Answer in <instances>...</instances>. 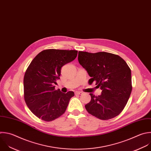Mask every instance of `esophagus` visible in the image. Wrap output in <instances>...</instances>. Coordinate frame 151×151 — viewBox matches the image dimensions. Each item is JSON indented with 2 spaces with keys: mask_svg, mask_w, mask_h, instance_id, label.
<instances>
[{
  "mask_svg": "<svg viewBox=\"0 0 151 151\" xmlns=\"http://www.w3.org/2000/svg\"><path fill=\"white\" fill-rule=\"evenodd\" d=\"M75 94L82 95V94H83V92H81V91H76V92H75Z\"/></svg>",
  "mask_w": 151,
  "mask_h": 151,
  "instance_id": "1",
  "label": "esophagus"
}]
</instances>
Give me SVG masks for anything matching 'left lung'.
<instances>
[{"label":"left lung","instance_id":"left-lung-1","mask_svg":"<svg viewBox=\"0 0 151 151\" xmlns=\"http://www.w3.org/2000/svg\"><path fill=\"white\" fill-rule=\"evenodd\" d=\"M78 61L91 78L96 87L102 90L85 107L91 115L101 120H109L118 116L126 106L132 92L131 70L119 56L107 53L79 52Z\"/></svg>","mask_w":151,"mask_h":151}]
</instances>
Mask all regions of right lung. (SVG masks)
Instances as JSON below:
<instances>
[{"instance_id": "right-lung-1", "label": "right lung", "mask_w": 151, "mask_h": 151, "mask_svg": "<svg viewBox=\"0 0 151 151\" xmlns=\"http://www.w3.org/2000/svg\"><path fill=\"white\" fill-rule=\"evenodd\" d=\"M76 50L47 49L38 53L28 67L24 78L25 101L38 118L51 122L65 112L73 91L55 89L61 68L75 59Z\"/></svg>"}]
</instances>
